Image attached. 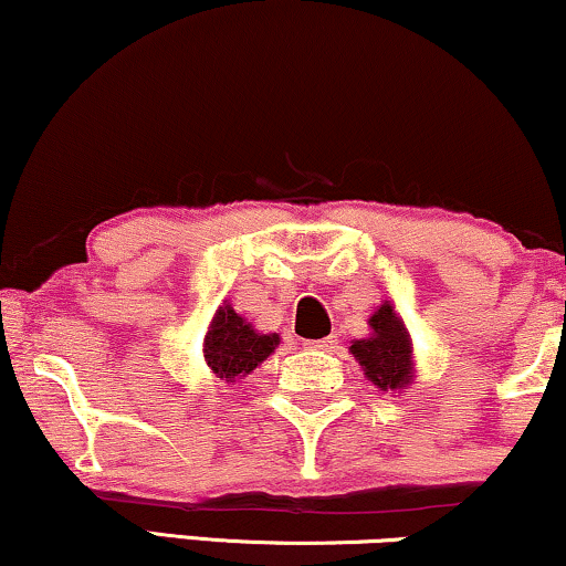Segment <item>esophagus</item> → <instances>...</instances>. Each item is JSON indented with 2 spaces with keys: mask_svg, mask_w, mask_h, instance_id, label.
I'll use <instances>...</instances> for the list:
<instances>
[{
  "mask_svg": "<svg viewBox=\"0 0 566 566\" xmlns=\"http://www.w3.org/2000/svg\"><path fill=\"white\" fill-rule=\"evenodd\" d=\"M308 350H322V353H335L337 350V337H324L316 343H306Z\"/></svg>",
  "mask_w": 566,
  "mask_h": 566,
  "instance_id": "obj_1",
  "label": "esophagus"
}]
</instances>
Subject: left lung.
Instances as JSON below:
<instances>
[{"instance_id":"1","label":"left lung","mask_w":566,"mask_h":566,"mask_svg":"<svg viewBox=\"0 0 566 566\" xmlns=\"http://www.w3.org/2000/svg\"><path fill=\"white\" fill-rule=\"evenodd\" d=\"M370 327L374 335L355 339L350 350L378 389L397 391L409 384L412 374V339L391 304L378 306V312L370 316Z\"/></svg>"}]
</instances>
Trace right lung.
<instances>
[{"label":"right lung","instance_id":"1","mask_svg":"<svg viewBox=\"0 0 566 566\" xmlns=\"http://www.w3.org/2000/svg\"><path fill=\"white\" fill-rule=\"evenodd\" d=\"M277 335H260L231 306H221L208 327L203 355L208 368L219 378L250 374L275 350Z\"/></svg>","mask_w":566,"mask_h":566}]
</instances>
